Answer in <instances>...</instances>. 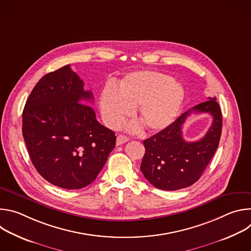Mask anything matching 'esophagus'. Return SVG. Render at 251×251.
I'll use <instances>...</instances> for the list:
<instances>
[{"instance_id":"1","label":"esophagus","mask_w":251,"mask_h":251,"mask_svg":"<svg viewBox=\"0 0 251 251\" xmlns=\"http://www.w3.org/2000/svg\"><path fill=\"white\" fill-rule=\"evenodd\" d=\"M129 141V138L124 136V135H118L117 136V139H116V145L119 146V145H122L124 144V143L128 142Z\"/></svg>"}]
</instances>
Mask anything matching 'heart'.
<instances>
[{
	"mask_svg": "<svg viewBox=\"0 0 251 251\" xmlns=\"http://www.w3.org/2000/svg\"><path fill=\"white\" fill-rule=\"evenodd\" d=\"M185 99L183 86L167 75L136 71L126 75L118 89L107 86L100 96L104 122L117 127L136 108V119L148 132L167 128L176 117Z\"/></svg>",
	"mask_w": 251,
	"mask_h": 251,
	"instance_id": "obj_1",
	"label": "heart"
}]
</instances>
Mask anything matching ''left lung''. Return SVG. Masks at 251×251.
I'll list each match as a JSON object with an SVG mask.
<instances>
[{
	"label": "left lung",
	"instance_id": "obj_1",
	"mask_svg": "<svg viewBox=\"0 0 251 251\" xmlns=\"http://www.w3.org/2000/svg\"><path fill=\"white\" fill-rule=\"evenodd\" d=\"M208 99L183 113L164 130L144 140L146 151L141 171L157 189L176 191L192 186L216 153L222 135L223 116L217 98ZM192 113H209L214 120L203 138L187 142L182 138L181 128Z\"/></svg>",
	"mask_w": 251,
	"mask_h": 251
}]
</instances>
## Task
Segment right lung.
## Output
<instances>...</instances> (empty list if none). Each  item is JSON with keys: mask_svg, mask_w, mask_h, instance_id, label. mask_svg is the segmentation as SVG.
<instances>
[{"mask_svg": "<svg viewBox=\"0 0 251 251\" xmlns=\"http://www.w3.org/2000/svg\"><path fill=\"white\" fill-rule=\"evenodd\" d=\"M69 64L43 76L23 111V136L31 163L62 189L91 184L115 148L113 131L101 125L91 91Z\"/></svg>", "mask_w": 251, "mask_h": 251, "instance_id": "obj_1", "label": "right lung"}]
</instances>
